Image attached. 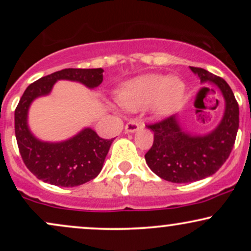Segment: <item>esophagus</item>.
Instances as JSON below:
<instances>
[{"label": "esophagus", "instance_id": "esophagus-1", "mask_svg": "<svg viewBox=\"0 0 251 251\" xmlns=\"http://www.w3.org/2000/svg\"><path fill=\"white\" fill-rule=\"evenodd\" d=\"M140 127H142V124L135 122V120H131L125 125V131L128 132V133H132V132L138 131Z\"/></svg>", "mask_w": 251, "mask_h": 251}]
</instances>
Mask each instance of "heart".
<instances>
[{"instance_id": "heart-1", "label": "heart", "mask_w": 251, "mask_h": 251, "mask_svg": "<svg viewBox=\"0 0 251 251\" xmlns=\"http://www.w3.org/2000/svg\"><path fill=\"white\" fill-rule=\"evenodd\" d=\"M185 86L178 79L148 74L126 82L120 89V101L129 109H138L154 101L155 113L164 116L179 105Z\"/></svg>"}]
</instances>
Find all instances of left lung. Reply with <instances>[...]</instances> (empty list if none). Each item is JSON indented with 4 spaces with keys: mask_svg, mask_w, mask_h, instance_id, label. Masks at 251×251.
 <instances>
[{
    "mask_svg": "<svg viewBox=\"0 0 251 251\" xmlns=\"http://www.w3.org/2000/svg\"><path fill=\"white\" fill-rule=\"evenodd\" d=\"M190 68L201 82L215 83L221 89L226 112L220 125L208 135L186 133L175 116L146 125L154 134L145 154L146 163L155 175L172 183H191L218 171L231 153L240 123L237 100L226 80L203 68Z\"/></svg>",
    "mask_w": 251,
    "mask_h": 251,
    "instance_id": "obj_1",
    "label": "left lung"
}]
</instances>
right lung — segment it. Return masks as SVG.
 Segmentation results:
<instances>
[{
	"label": "right lung",
	"mask_w": 251,
	"mask_h": 251,
	"mask_svg": "<svg viewBox=\"0 0 251 251\" xmlns=\"http://www.w3.org/2000/svg\"><path fill=\"white\" fill-rule=\"evenodd\" d=\"M102 68H66L30 83L15 109V135L20 154L27 169L45 183L73 188L94 179L101 171L113 139H102L85 128L62 143H43L30 133L27 113L31 101L46 96L57 80L79 81L89 88L102 82Z\"/></svg>",
	"instance_id": "obj_1"
}]
</instances>
